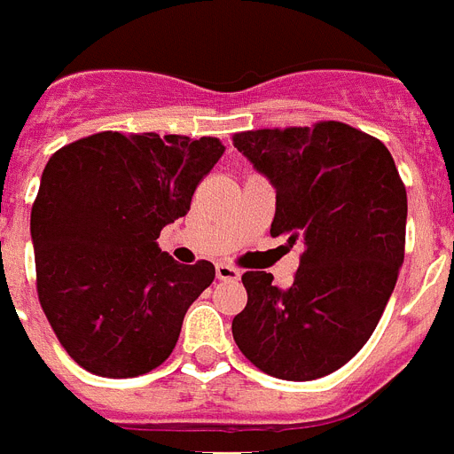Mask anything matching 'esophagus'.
<instances>
[{
  "label": "esophagus",
  "instance_id": "obj_1",
  "mask_svg": "<svg viewBox=\"0 0 454 454\" xmlns=\"http://www.w3.org/2000/svg\"><path fill=\"white\" fill-rule=\"evenodd\" d=\"M215 276H218V280H239L241 278V271L230 267V264H218L215 267Z\"/></svg>",
  "mask_w": 454,
  "mask_h": 454
}]
</instances>
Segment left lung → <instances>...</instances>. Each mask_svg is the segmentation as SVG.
<instances>
[{"mask_svg": "<svg viewBox=\"0 0 454 454\" xmlns=\"http://www.w3.org/2000/svg\"><path fill=\"white\" fill-rule=\"evenodd\" d=\"M234 148L276 190L271 236L301 241L290 287L243 273L236 346L283 380H316L350 362L383 316L406 243V187L378 138L343 122L257 129Z\"/></svg>", "mask_w": 454, "mask_h": 454, "instance_id": "obj_1", "label": "left lung"}]
</instances>
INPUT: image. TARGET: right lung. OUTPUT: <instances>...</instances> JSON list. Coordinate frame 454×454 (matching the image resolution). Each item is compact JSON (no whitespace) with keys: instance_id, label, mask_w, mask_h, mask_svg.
<instances>
[{"instance_id":"obj_1","label":"right lung","mask_w":454,"mask_h":454,"mask_svg":"<svg viewBox=\"0 0 454 454\" xmlns=\"http://www.w3.org/2000/svg\"><path fill=\"white\" fill-rule=\"evenodd\" d=\"M223 153L213 137L99 132L48 160L29 220L36 290L59 343L90 373L141 376L176 348L215 267L178 264L157 239L190 211Z\"/></svg>"}]
</instances>
